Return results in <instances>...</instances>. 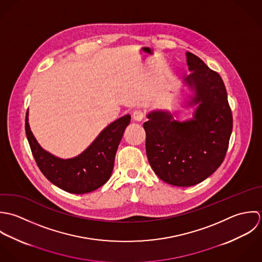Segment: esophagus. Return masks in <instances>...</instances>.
I'll return each mask as SVG.
<instances>
[{"mask_svg": "<svg viewBox=\"0 0 262 262\" xmlns=\"http://www.w3.org/2000/svg\"><path fill=\"white\" fill-rule=\"evenodd\" d=\"M144 117H145V113L142 110H136L133 113V118L136 121H141V120L144 119Z\"/></svg>", "mask_w": 262, "mask_h": 262, "instance_id": "esophagus-1", "label": "esophagus"}]
</instances>
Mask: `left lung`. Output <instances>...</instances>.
I'll use <instances>...</instances> for the list:
<instances>
[{
	"instance_id": "obj_1",
	"label": "left lung",
	"mask_w": 262,
	"mask_h": 262,
	"mask_svg": "<svg viewBox=\"0 0 262 262\" xmlns=\"http://www.w3.org/2000/svg\"><path fill=\"white\" fill-rule=\"evenodd\" d=\"M199 103L194 118L179 122L170 113L152 112L143 126L149 163L163 181L192 186L210 176L223 163L233 128V116L221 76L193 53H186Z\"/></svg>"
}]
</instances>
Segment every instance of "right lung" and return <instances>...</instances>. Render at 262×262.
Returning a JSON list of instances; mask_svg holds the SVG:
<instances>
[{
	"label": "right lung",
	"mask_w": 262,
	"mask_h": 262,
	"mask_svg": "<svg viewBox=\"0 0 262 262\" xmlns=\"http://www.w3.org/2000/svg\"><path fill=\"white\" fill-rule=\"evenodd\" d=\"M27 119L26 113V137L42 174L62 190L82 194L99 188L110 178L115 154L130 116H122L109 124L84 153L67 160L54 157L38 145Z\"/></svg>",
	"instance_id": "add662e5"
}]
</instances>
